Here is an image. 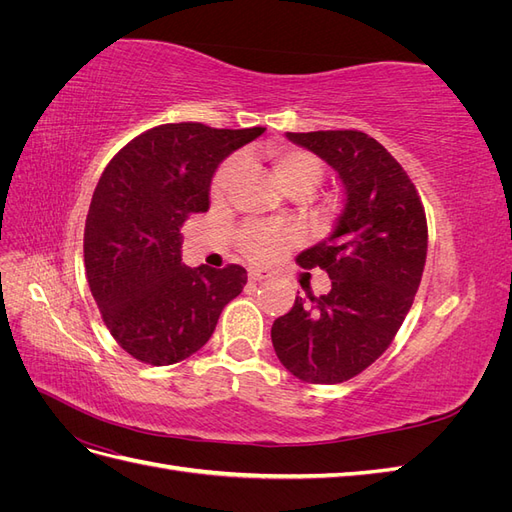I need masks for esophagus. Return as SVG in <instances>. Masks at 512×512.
<instances>
[{"instance_id": "34e87169", "label": "esophagus", "mask_w": 512, "mask_h": 512, "mask_svg": "<svg viewBox=\"0 0 512 512\" xmlns=\"http://www.w3.org/2000/svg\"><path fill=\"white\" fill-rule=\"evenodd\" d=\"M273 273L267 271V269H250V273H247V277H250V282H262V280H269Z\"/></svg>"}]
</instances>
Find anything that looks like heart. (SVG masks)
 <instances>
[{
	"instance_id": "1",
	"label": "heart",
	"mask_w": 512,
	"mask_h": 512,
	"mask_svg": "<svg viewBox=\"0 0 512 512\" xmlns=\"http://www.w3.org/2000/svg\"><path fill=\"white\" fill-rule=\"evenodd\" d=\"M241 164H243L241 158H230L218 168V173H215L211 181L213 198H220L230 190V185L237 181L241 173ZM271 166L277 181H280L290 194H299V192L309 194L324 175V166L320 158L303 149L271 151ZM297 239L299 235L294 228L254 222V224H247L239 232V247L247 258L258 260V262H269L280 256L286 247L297 243Z\"/></svg>"
}]
</instances>
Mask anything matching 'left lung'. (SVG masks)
Masks as SVG:
<instances>
[{
	"mask_svg": "<svg viewBox=\"0 0 512 512\" xmlns=\"http://www.w3.org/2000/svg\"><path fill=\"white\" fill-rule=\"evenodd\" d=\"M342 179L346 207L331 235L297 256L329 273L331 290L294 299L271 327L277 359L303 382L354 378L391 346L421 284L425 207L401 164L359 130L286 132Z\"/></svg>",
	"mask_w": 512,
	"mask_h": 512,
	"instance_id": "left-lung-1",
	"label": "left lung"
}]
</instances>
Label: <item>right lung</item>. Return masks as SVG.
<instances>
[{
	"instance_id": "1",
	"label": "right lung",
	"mask_w": 512,
	"mask_h": 512,
	"mask_svg": "<svg viewBox=\"0 0 512 512\" xmlns=\"http://www.w3.org/2000/svg\"><path fill=\"white\" fill-rule=\"evenodd\" d=\"M265 128L164 123L108 162L85 220V271L106 329L136 361L173 365L203 348L247 271L185 267L179 228L209 209L215 168Z\"/></svg>"
}]
</instances>
